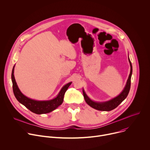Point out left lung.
Listing matches in <instances>:
<instances>
[{"label":"left lung","mask_w":150,"mask_h":150,"mask_svg":"<svg viewBox=\"0 0 150 150\" xmlns=\"http://www.w3.org/2000/svg\"><path fill=\"white\" fill-rule=\"evenodd\" d=\"M128 60H129V62L130 63V67H131L130 74L126 81L125 87H124L123 91L120 93V94H119L117 96L106 101L97 102L90 98L86 94V93H85L83 89H82V92H83V95L85 101H86V103L90 106H91V108L100 111H108V112L116 108L127 97L128 94H129L130 88H131V76L132 74V66L131 60L129 58V56H128Z\"/></svg>","instance_id":"obj_1"}]
</instances>
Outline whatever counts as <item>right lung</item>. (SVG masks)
<instances>
[{
	"label": "right lung",
	"mask_w": 150,
	"mask_h": 150,
	"mask_svg": "<svg viewBox=\"0 0 150 150\" xmlns=\"http://www.w3.org/2000/svg\"><path fill=\"white\" fill-rule=\"evenodd\" d=\"M14 68L15 65L13 67L11 75L13 94L16 100L20 103L25 106L31 112L37 115L48 113L57 109L59 105L62 104L64 95H65V92L70 86V85L72 83V82H70L64 85L55 98L49 100H35L27 97L21 93L19 89L13 74Z\"/></svg>",
	"instance_id": "add662e5"
}]
</instances>
